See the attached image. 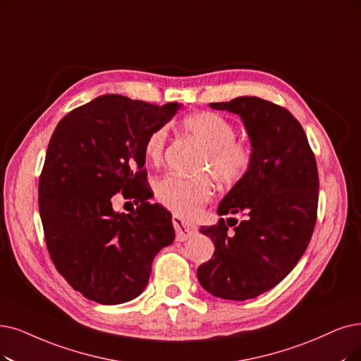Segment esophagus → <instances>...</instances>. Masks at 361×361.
I'll return each instance as SVG.
<instances>
[{"instance_id": "esophagus-1", "label": "esophagus", "mask_w": 361, "mask_h": 361, "mask_svg": "<svg viewBox=\"0 0 361 361\" xmlns=\"http://www.w3.org/2000/svg\"><path fill=\"white\" fill-rule=\"evenodd\" d=\"M173 226H175L176 238L179 241L188 240L190 237H192L197 233V226L186 224L182 218H179V216H173Z\"/></svg>"}]
</instances>
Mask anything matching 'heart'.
I'll return each mask as SVG.
<instances>
[{"mask_svg":"<svg viewBox=\"0 0 361 361\" xmlns=\"http://www.w3.org/2000/svg\"><path fill=\"white\" fill-rule=\"evenodd\" d=\"M185 132L204 148L200 170L212 173L216 182L233 186L247 176L253 166V148L249 142L237 139V128L224 115L216 112H195L182 123ZM169 130L166 126L152 130L143 145V154L151 163L161 160ZM209 178H183L175 173L163 176L155 183V198L160 204L180 218L191 219L212 198Z\"/></svg>","mask_w":361,"mask_h":361,"instance_id":"heart-1","label":"heart"}]
</instances>
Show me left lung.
Segmentation results:
<instances>
[{
	"mask_svg": "<svg viewBox=\"0 0 361 361\" xmlns=\"http://www.w3.org/2000/svg\"><path fill=\"white\" fill-rule=\"evenodd\" d=\"M210 106L240 115L255 158L218 207L221 216L244 219H219L200 229L212 238L214 253L197 277L214 296L246 300L277 286L307 250L317 221L319 171L304 128L286 108L255 96Z\"/></svg>",
	"mask_w": 361,
	"mask_h": 361,
	"instance_id": "left-lung-1",
	"label": "left lung"
}]
</instances>
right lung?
I'll return each instance as SVG.
<instances>
[{"mask_svg":"<svg viewBox=\"0 0 361 361\" xmlns=\"http://www.w3.org/2000/svg\"><path fill=\"white\" fill-rule=\"evenodd\" d=\"M180 108L104 94L54 128L38 183L51 261L84 298L117 305L145 289L154 257L175 240L171 214L151 204L143 145ZM121 192L138 207L113 210Z\"/></svg>","mask_w":361,"mask_h":361,"instance_id":"add662e5","label":"right lung"}]
</instances>
